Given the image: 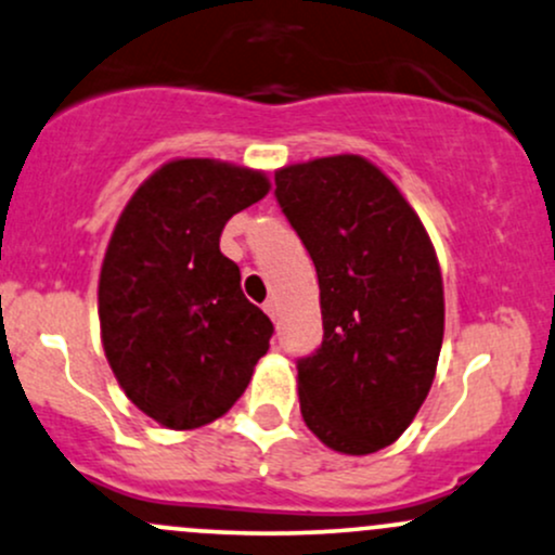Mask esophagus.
I'll list each match as a JSON object with an SVG mask.
<instances>
[{
    "mask_svg": "<svg viewBox=\"0 0 555 555\" xmlns=\"http://www.w3.org/2000/svg\"><path fill=\"white\" fill-rule=\"evenodd\" d=\"M263 310H266V313H269L271 318H276V315H279V302H276V299H266Z\"/></svg>",
    "mask_w": 555,
    "mask_h": 555,
    "instance_id": "34e87169",
    "label": "esophagus"
}]
</instances>
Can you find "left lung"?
I'll return each instance as SVG.
<instances>
[{"label":"left lung","mask_w":555,"mask_h":555,"mask_svg":"<svg viewBox=\"0 0 555 555\" xmlns=\"http://www.w3.org/2000/svg\"><path fill=\"white\" fill-rule=\"evenodd\" d=\"M276 201L321 286L323 341L297 362L305 425L339 454H373L410 428L436 378L443 279L415 208L367 158L276 171Z\"/></svg>","instance_id":"left-lung-1"}]
</instances>
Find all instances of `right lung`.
<instances>
[{"label": "right lung", "instance_id": "add662e5", "mask_svg": "<svg viewBox=\"0 0 555 555\" xmlns=\"http://www.w3.org/2000/svg\"><path fill=\"white\" fill-rule=\"evenodd\" d=\"M269 190L263 171L175 158L119 214L99 276L101 341L127 399L162 428L224 415L269 352L273 323L219 250L227 221Z\"/></svg>", "mask_w": 555, "mask_h": 555}]
</instances>
